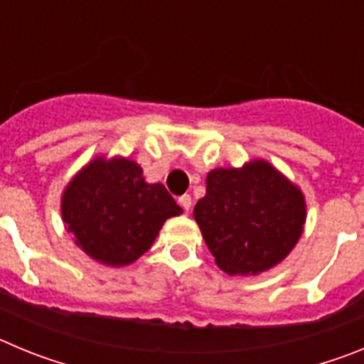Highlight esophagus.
<instances>
[{"mask_svg": "<svg viewBox=\"0 0 364 364\" xmlns=\"http://www.w3.org/2000/svg\"><path fill=\"white\" fill-rule=\"evenodd\" d=\"M178 204L184 208V211H189L191 210V197H189V195H182V197L178 198Z\"/></svg>", "mask_w": 364, "mask_h": 364, "instance_id": "esophagus-1", "label": "esophagus"}]
</instances>
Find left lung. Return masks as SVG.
Returning <instances> with one entry per match:
<instances>
[{
  "instance_id": "left-lung-1",
  "label": "left lung",
  "mask_w": 364,
  "mask_h": 364,
  "mask_svg": "<svg viewBox=\"0 0 364 364\" xmlns=\"http://www.w3.org/2000/svg\"><path fill=\"white\" fill-rule=\"evenodd\" d=\"M193 217L222 272L259 275L281 264L299 242L306 198L273 164L253 159L211 169Z\"/></svg>"
}]
</instances>
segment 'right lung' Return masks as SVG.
<instances>
[{
  "instance_id": "right-lung-1",
  "label": "right lung",
  "mask_w": 364,
  "mask_h": 364,
  "mask_svg": "<svg viewBox=\"0 0 364 364\" xmlns=\"http://www.w3.org/2000/svg\"><path fill=\"white\" fill-rule=\"evenodd\" d=\"M62 220L74 244L111 268L133 264L153 246L164 222L182 208L162 184H149L129 156L96 154L63 188Z\"/></svg>"
}]
</instances>
